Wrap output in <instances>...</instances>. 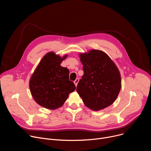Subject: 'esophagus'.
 I'll list each match as a JSON object with an SVG mask.
<instances>
[{"mask_svg":"<svg viewBox=\"0 0 151 151\" xmlns=\"http://www.w3.org/2000/svg\"><path fill=\"white\" fill-rule=\"evenodd\" d=\"M74 83H75V86L76 87L77 86V85H78V82H79V79L78 78H76L75 81H74Z\"/></svg>","mask_w":151,"mask_h":151,"instance_id":"obj_1","label":"esophagus"}]
</instances>
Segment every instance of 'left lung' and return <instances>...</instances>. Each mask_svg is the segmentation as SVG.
<instances>
[{
  "instance_id": "obj_1",
  "label": "left lung",
  "mask_w": 151,
  "mask_h": 151,
  "mask_svg": "<svg viewBox=\"0 0 151 151\" xmlns=\"http://www.w3.org/2000/svg\"><path fill=\"white\" fill-rule=\"evenodd\" d=\"M83 75L76 91L85 106L99 111L111 105L121 87L119 70L104 52L93 50L80 54Z\"/></svg>"
}]
</instances>
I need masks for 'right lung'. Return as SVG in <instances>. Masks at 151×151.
Returning a JSON list of instances; mask_svg holds the SVG:
<instances>
[{
    "mask_svg": "<svg viewBox=\"0 0 151 151\" xmlns=\"http://www.w3.org/2000/svg\"><path fill=\"white\" fill-rule=\"evenodd\" d=\"M66 57L61 58L53 52L47 53L30 79V90L34 100L47 109L61 107L76 89L74 83L69 80V70L60 66Z\"/></svg>",
    "mask_w": 151,
    "mask_h": 151,
    "instance_id": "right-lung-1",
    "label": "right lung"
}]
</instances>
